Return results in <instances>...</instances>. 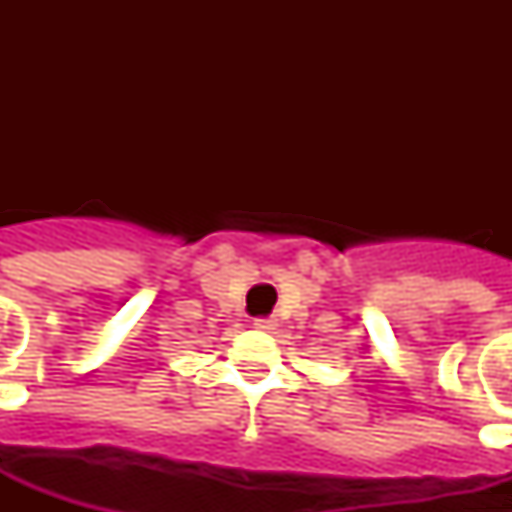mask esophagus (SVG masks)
<instances>
[{
	"mask_svg": "<svg viewBox=\"0 0 512 512\" xmlns=\"http://www.w3.org/2000/svg\"><path fill=\"white\" fill-rule=\"evenodd\" d=\"M253 328L274 330V328H277V320H274V318H256V320H253Z\"/></svg>",
	"mask_w": 512,
	"mask_h": 512,
	"instance_id": "esophagus-1",
	"label": "esophagus"
}]
</instances>
